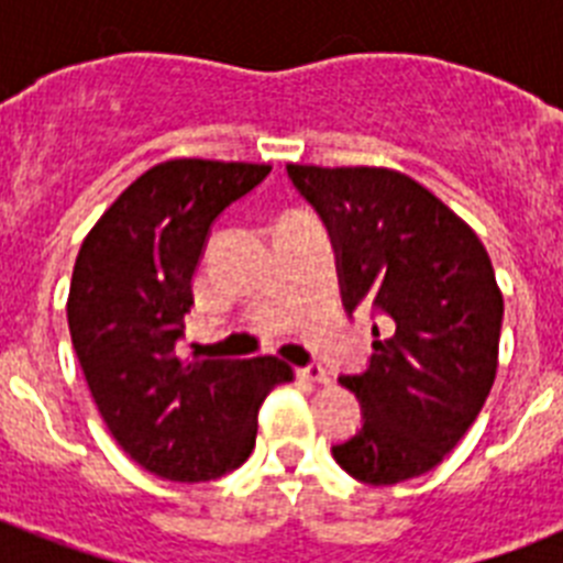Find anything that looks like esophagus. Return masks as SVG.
I'll return each mask as SVG.
<instances>
[{"label":"esophagus","mask_w":563,"mask_h":563,"mask_svg":"<svg viewBox=\"0 0 563 563\" xmlns=\"http://www.w3.org/2000/svg\"><path fill=\"white\" fill-rule=\"evenodd\" d=\"M298 377H301V380H310V383L330 380V375H327V369L321 366V363H307V366H301V369H298Z\"/></svg>","instance_id":"34e87169"}]
</instances>
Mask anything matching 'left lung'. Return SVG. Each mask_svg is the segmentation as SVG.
<instances>
[{
    "mask_svg": "<svg viewBox=\"0 0 563 563\" xmlns=\"http://www.w3.org/2000/svg\"><path fill=\"white\" fill-rule=\"evenodd\" d=\"M332 236L343 307L380 312L372 361L338 377L363 426L332 445L366 485H397L445 460L485 406L499 366L501 292L485 245L429 188L391 168L287 166Z\"/></svg>",
    "mask_w": 563,
    "mask_h": 563,
    "instance_id": "obj_1",
    "label": "left lung"
}]
</instances>
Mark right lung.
I'll return each instance as SVG.
<instances>
[{"label": "right lung", "instance_id": "1", "mask_svg": "<svg viewBox=\"0 0 563 563\" xmlns=\"http://www.w3.org/2000/svg\"><path fill=\"white\" fill-rule=\"evenodd\" d=\"M267 174L265 163H157L78 251L67 298L78 363L109 434L163 479L208 482L242 465L256 445L258 406L292 380L273 355L177 357L213 220Z\"/></svg>", "mask_w": 563, "mask_h": 563}]
</instances>
